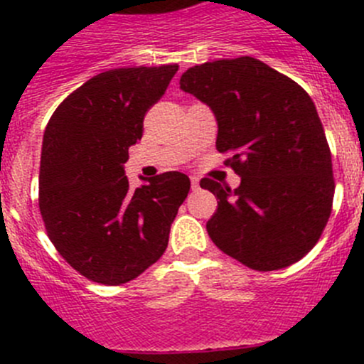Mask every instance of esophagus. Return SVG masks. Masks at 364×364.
Here are the masks:
<instances>
[{
    "label": "esophagus",
    "instance_id": "esophagus-1",
    "mask_svg": "<svg viewBox=\"0 0 364 364\" xmlns=\"http://www.w3.org/2000/svg\"><path fill=\"white\" fill-rule=\"evenodd\" d=\"M190 181H192V190H193V192H196V190H199V181H200V179L197 178V176H192V178H190Z\"/></svg>",
    "mask_w": 364,
    "mask_h": 364
}]
</instances>
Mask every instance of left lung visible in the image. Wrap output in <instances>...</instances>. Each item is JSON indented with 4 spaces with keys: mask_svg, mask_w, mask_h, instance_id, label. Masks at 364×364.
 <instances>
[{
    "mask_svg": "<svg viewBox=\"0 0 364 364\" xmlns=\"http://www.w3.org/2000/svg\"><path fill=\"white\" fill-rule=\"evenodd\" d=\"M179 84L215 112L216 149L241 176L234 190L200 179L218 200L205 223L213 243L255 271L303 259L322 236L335 196L331 151L310 95L250 56L196 65Z\"/></svg>",
    "mask_w": 364,
    "mask_h": 364,
    "instance_id": "obj_1",
    "label": "left lung"
}]
</instances>
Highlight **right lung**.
<instances>
[{"instance_id":"right-lung-1","label":"right lung","mask_w":364,"mask_h":364,"mask_svg":"<svg viewBox=\"0 0 364 364\" xmlns=\"http://www.w3.org/2000/svg\"><path fill=\"white\" fill-rule=\"evenodd\" d=\"M178 65L114 68L70 93L43 132L38 205L47 236L87 280L121 285L164 255L190 190L171 171L130 188L123 164Z\"/></svg>"}]
</instances>
